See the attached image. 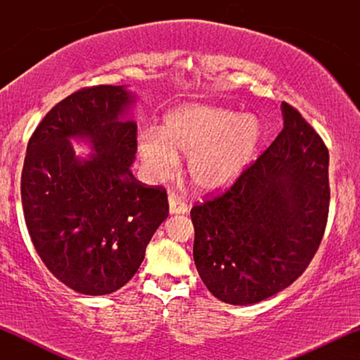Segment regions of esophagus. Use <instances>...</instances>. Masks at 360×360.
Returning a JSON list of instances; mask_svg holds the SVG:
<instances>
[{"instance_id":"esophagus-1","label":"esophagus","mask_w":360,"mask_h":360,"mask_svg":"<svg viewBox=\"0 0 360 360\" xmlns=\"http://www.w3.org/2000/svg\"><path fill=\"white\" fill-rule=\"evenodd\" d=\"M188 210H189V206L186 205L179 196H176V194H171V196H169V213L184 214V213H188Z\"/></svg>"}]
</instances>
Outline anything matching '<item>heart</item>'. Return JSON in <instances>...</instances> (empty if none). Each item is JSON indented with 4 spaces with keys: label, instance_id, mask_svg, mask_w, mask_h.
<instances>
[{
    "label": "heart",
    "instance_id": "obj_1",
    "mask_svg": "<svg viewBox=\"0 0 360 360\" xmlns=\"http://www.w3.org/2000/svg\"><path fill=\"white\" fill-rule=\"evenodd\" d=\"M262 130L254 115L210 105H183L164 118L160 130L148 128L137 150L152 181L174 172L179 155H188L186 171L200 191L230 188L254 160Z\"/></svg>",
    "mask_w": 360,
    "mask_h": 360
}]
</instances>
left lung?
<instances>
[{
	"mask_svg": "<svg viewBox=\"0 0 360 360\" xmlns=\"http://www.w3.org/2000/svg\"><path fill=\"white\" fill-rule=\"evenodd\" d=\"M283 130L221 196L194 206L193 257L210 292L245 307L303 274L328 218V150L288 103Z\"/></svg>",
	"mask_w": 360,
	"mask_h": 360,
	"instance_id": "obj_1",
	"label": "left lung"
}]
</instances>
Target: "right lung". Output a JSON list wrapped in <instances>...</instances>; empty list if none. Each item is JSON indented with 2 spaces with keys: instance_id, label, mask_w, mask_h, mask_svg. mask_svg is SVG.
Listing matches in <instances>:
<instances>
[{
  "instance_id": "1",
  "label": "right lung",
  "mask_w": 360,
  "mask_h": 360,
  "mask_svg": "<svg viewBox=\"0 0 360 360\" xmlns=\"http://www.w3.org/2000/svg\"><path fill=\"white\" fill-rule=\"evenodd\" d=\"M135 103L127 86L77 91L45 115L27 146L22 205L28 233L47 269L81 295L125 286L169 214L166 191L146 188L131 172ZM76 143L89 154L76 155Z\"/></svg>"
}]
</instances>
